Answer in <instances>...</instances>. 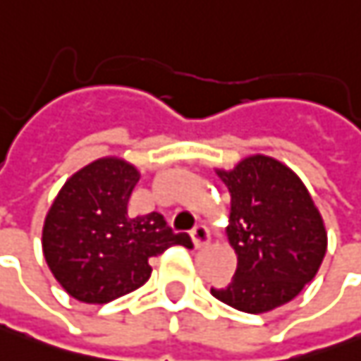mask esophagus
<instances>
[{
  "label": "esophagus",
  "mask_w": 361,
  "mask_h": 361,
  "mask_svg": "<svg viewBox=\"0 0 361 361\" xmlns=\"http://www.w3.org/2000/svg\"><path fill=\"white\" fill-rule=\"evenodd\" d=\"M190 239H192L197 249H201V247H204L209 243V231H207L204 225H197L195 229L190 231Z\"/></svg>",
  "instance_id": "esophagus-1"
}]
</instances>
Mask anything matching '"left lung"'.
I'll use <instances>...</instances> for the list:
<instances>
[{
	"instance_id": "1",
	"label": "left lung",
	"mask_w": 361,
	"mask_h": 361,
	"mask_svg": "<svg viewBox=\"0 0 361 361\" xmlns=\"http://www.w3.org/2000/svg\"><path fill=\"white\" fill-rule=\"evenodd\" d=\"M216 174L231 192L237 271L211 293L239 312H271L315 277L327 249L324 219L298 174L271 157H247Z\"/></svg>"
}]
</instances>
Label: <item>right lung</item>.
<instances>
[{
  "label": "right lung",
  "mask_w": 361,
  "mask_h": 361,
  "mask_svg": "<svg viewBox=\"0 0 361 361\" xmlns=\"http://www.w3.org/2000/svg\"><path fill=\"white\" fill-rule=\"evenodd\" d=\"M140 173L122 159H98L72 174L51 202L42 247L49 271L78 301L108 303L145 285L148 261L173 245L192 247L160 213L128 215Z\"/></svg>",
  "instance_id": "1"
}]
</instances>
